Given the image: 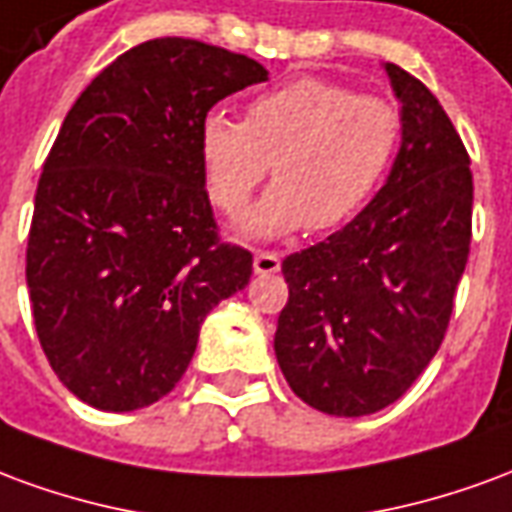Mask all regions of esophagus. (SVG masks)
<instances>
[{"label": "esophagus", "mask_w": 512, "mask_h": 512, "mask_svg": "<svg viewBox=\"0 0 512 512\" xmlns=\"http://www.w3.org/2000/svg\"><path fill=\"white\" fill-rule=\"evenodd\" d=\"M282 268V260H279L277 252H255V274H277Z\"/></svg>", "instance_id": "obj_1"}]
</instances>
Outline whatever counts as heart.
Here are the masks:
<instances>
[{
    "mask_svg": "<svg viewBox=\"0 0 512 512\" xmlns=\"http://www.w3.org/2000/svg\"><path fill=\"white\" fill-rule=\"evenodd\" d=\"M400 142L403 115L392 101L318 76L252 98L244 123L224 112L200 123L205 189L227 216L244 211L271 164L277 183L246 219L255 235L345 224L384 183Z\"/></svg>",
    "mask_w": 512,
    "mask_h": 512,
    "instance_id": "obj_1",
    "label": "heart"
}]
</instances>
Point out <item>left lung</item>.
<instances>
[{
    "instance_id": "obj_1",
    "label": "left lung",
    "mask_w": 512,
    "mask_h": 512,
    "mask_svg": "<svg viewBox=\"0 0 512 512\" xmlns=\"http://www.w3.org/2000/svg\"><path fill=\"white\" fill-rule=\"evenodd\" d=\"M403 142L365 211L282 260L288 304L274 351L290 389L323 414L365 417L439 351L472 244V169L436 95L386 62Z\"/></svg>"
}]
</instances>
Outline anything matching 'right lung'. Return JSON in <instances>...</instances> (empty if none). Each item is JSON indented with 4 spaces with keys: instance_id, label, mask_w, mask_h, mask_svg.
<instances>
[{
    "instance_id": "add662e5",
    "label": "right lung",
    "mask_w": 512,
    "mask_h": 512,
    "mask_svg": "<svg viewBox=\"0 0 512 512\" xmlns=\"http://www.w3.org/2000/svg\"><path fill=\"white\" fill-rule=\"evenodd\" d=\"M268 71L246 54L156 38L87 84L43 164L27 241L32 318L51 370L101 411L175 389L205 315L244 290L200 161L213 104Z\"/></svg>"
}]
</instances>
